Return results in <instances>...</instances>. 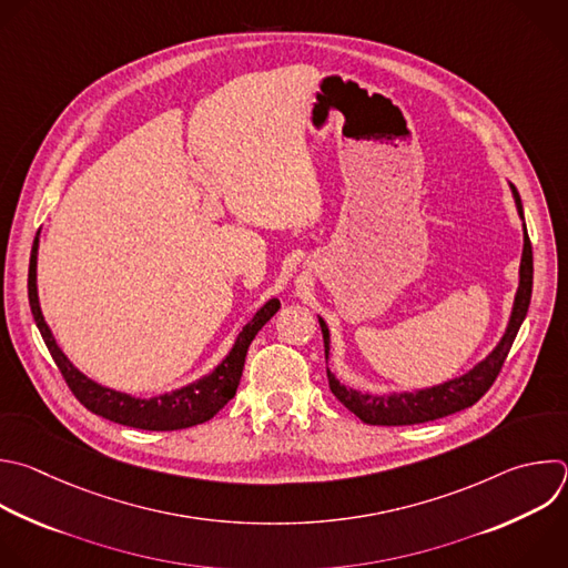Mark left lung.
<instances>
[{
    "mask_svg": "<svg viewBox=\"0 0 568 568\" xmlns=\"http://www.w3.org/2000/svg\"><path fill=\"white\" fill-rule=\"evenodd\" d=\"M513 196H515L519 216L524 219L521 201H519V194H517L515 186H513ZM530 292H532V247H530V239H528V232H526V225H524V252H521V265H519V290H517V296H515L510 323H508V329H506L504 338L499 341V345L481 363H477L470 372L459 376V379L446 382V384L435 386V388H426V390H417V393H402V395H390V397L361 395L352 388H345L334 379V374L327 369L329 390L334 393V397L349 413H354L367 426H415V424L435 422V419L455 415L464 408H470L495 384L497 374H499V369H501V365H504V361L510 352V345H513V341L519 332V325H521V321L528 312ZM318 323H321L323 345H325V356H327L329 332H327V325L323 323V318H318Z\"/></svg>",
    "mask_w": 568,
    "mask_h": 568,
    "instance_id": "left-lung-1",
    "label": "left lung"
}]
</instances>
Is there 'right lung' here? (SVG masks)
I'll list each match as a JSON object with an SVG mask.
<instances>
[{
  "mask_svg": "<svg viewBox=\"0 0 568 568\" xmlns=\"http://www.w3.org/2000/svg\"><path fill=\"white\" fill-rule=\"evenodd\" d=\"M38 236L33 241L31 250V265H29V303L33 318L40 327V334L60 367L64 382L69 390L75 395V399L91 410L93 415H100L109 422L140 428V430H182V428H192L199 424L210 422L221 408L227 406L230 399H234L241 376H243V365L247 356V347L258 334V329L278 312L281 303L276 298L267 301L256 316L243 327L239 334L232 352L227 358L207 376V379L175 390L171 395H162L155 399H135L124 393H115L111 388H102L95 382L87 379V376L71 365V361L64 356V352L58 347L44 316L40 310L38 301Z\"/></svg>",
  "mask_w": 568,
  "mask_h": 568,
  "instance_id": "add662e5",
  "label": "right lung"
}]
</instances>
